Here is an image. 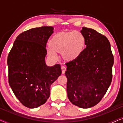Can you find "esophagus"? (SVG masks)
<instances>
[{"instance_id":"1","label":"esophagus","mask_w":123,"mask_h":123,"mask_svg":"<svg viewBox=\"0 0 123 123\" xmlns=\"http://www.w3.org/2000/svg\"><path fill=\"white\" fill-rule=\"evenodd\" d=\"M62 74H64L65 72L66 71L67 68L65 66H62Z\"/></svg>"}]
</instances>
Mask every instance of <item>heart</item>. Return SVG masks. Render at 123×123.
Here are the masks:
<instances>
[{
  "mask_svg": "<svg viewBox=\"0 0 123 123\" xmlns=\"http://www.w3.org/2000/svg\"><path fill=\"white\" fill-rule=\"evenodd\" d=\"M86 44V39L80 32H61L53 36L49 42L50 48L47 50L52 58L56 57V52L62 53L64 59L67 61H72L83 54Z\"/></svg>",
  "mask_w": 123,
  "mask_h": 123,
  "instance_id": "heart-1",
  "label": "heart"
}]
</instances>
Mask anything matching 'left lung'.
Listing matches in <instances>:
<instances>
[{"label": "left lung", "instance_id": "left-lung-1", "mask_svg": "<svg viewBox=\"0 0 123 123\" xmlns=\"http://www.w3.org/2000/svg\"><path fill=\"white\" fill-rule=\"evenodd\" d=\"M80 32L86 39V48L78 59L65 64V74L69 100L73 105L87 109L97 105L108 90L114 56L105 36L87 27Z\"/></svg>", "mask_w": 123, "mask_h": 123}]
</instances>
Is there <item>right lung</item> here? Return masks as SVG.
<instances>
[{
	"label": "right lung",
	"mask_w": 123,
	"mask_h": 123,
	"mask_svg": "<svg viewBox=\"0 0 123 123\" xmlns=\"http://www.w3.org/2000/svg\"><path fill=\"white\" fill-rule=\"evenodd\" d=\"M54 28H33L17 36L8 56V81L21 104L36 108L46 102L50 86L62 74L59 64L47 66L46 43Z\"/></svg>",
	"instance_id": "right-lung-1"
}]
</instances>
